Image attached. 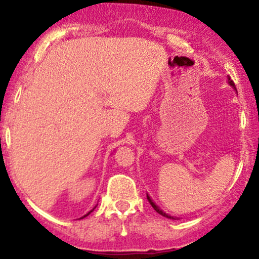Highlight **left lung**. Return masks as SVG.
<instances>
[{"label":"left lung","mask_w":259,"mask_h":259,"mask_svg":"<svg viewBox=\"0 0 259 259\" xmlns=\"http://www.w3.org/2000/svg\"><path fill=\"white\" fill-rule=\"evenodd\" d=\"M228 82H229V85H230V86H231V88H234V89H235V91H236V88H235V84H234V81H233V80H231V79H230V76H228ZM147 200H148V202H150V204H151V206H152V207H153V209H154V210H156V212H157V213H159V214H160V215L165 217V218H169V219H175V218H174V217H171V215H168V214H167V213H165V212H163V210H162V209H160V208H159L158 206H157V204H156V203H154V202L152 201V198H151V197H150V196H148V195H147Z\"/></svg>","instance_id":"obj_1"}]
</instances>
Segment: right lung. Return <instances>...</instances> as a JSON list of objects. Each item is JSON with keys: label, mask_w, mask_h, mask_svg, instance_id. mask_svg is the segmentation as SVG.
Returning a JSON list of instances; mask_svg holds the SVG:
<instances>
[{"label": "right lung", "mask_w": 259, "mask_h": 259, "mask_svg": "<svg viewBox=\"0 0 259 259\" xmlns=\"http://www.w3.org/2000/svg\"><path fill=\"white\" fill-rule=\"evenodd\" d=\"M95 208H96V207H95ZM95 208H94V209H95ZM94 209H92V210H94ZM92 210H90V212H89V213H88V214H85L84 217H81V218H80V219H82V218H85V217H88V215H89V214H90V213L92 212Z\"/></svg>", "instance_id": "obj_1"}]
</instances>
